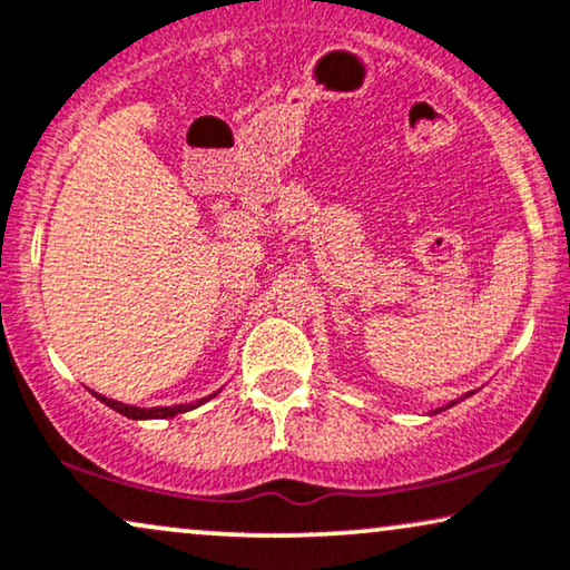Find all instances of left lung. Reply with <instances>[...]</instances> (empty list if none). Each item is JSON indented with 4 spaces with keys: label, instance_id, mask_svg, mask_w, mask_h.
<instances>
[{
    "label": "left lung",
    "instance_id": "1",
    "mask_svg": "<svg viewBox=\"0 0 570 570\" xmlns=\"http://www.w3.org/2000/svg\"><path fill=\"white\" fill-rule=\"evenodd\" d=\"M452 405H455V402H452ZM442 410H444V407H442Z\"/></svg>",
    "mask_w": 570,
    "mask_h": 570
}]
</instances>
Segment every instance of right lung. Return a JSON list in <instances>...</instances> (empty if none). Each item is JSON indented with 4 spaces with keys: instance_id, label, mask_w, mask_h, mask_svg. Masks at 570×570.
Wrapping results in <instances>:
<instances>
[{
    "instance_id": "add662e5",
    "label": "right lung",
    "mask_w": 570,
    "mask_h": 570,
    "mask_svg": "<svg viewBox=\"0 0 570 570\" xmlns=\"http://www.w3.org/2000/svg\"><path fill=\"white\" fill-rule=\"evenodd\" d=\"M99 400L105 402V405H110L112 410H118L120 415L126 417H173L176 413H186V410H191L194 405H173V407H134V405H124V402H115V400H107L102 394H97ZM205 400H199L197 405H202Z\"/></svg>"
}]
</instances>
